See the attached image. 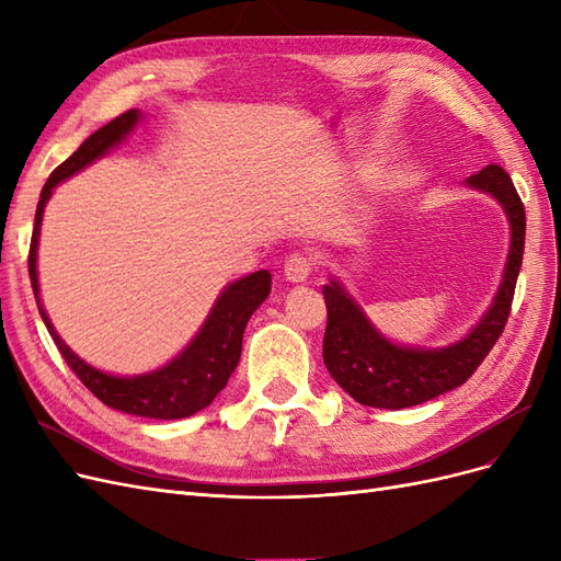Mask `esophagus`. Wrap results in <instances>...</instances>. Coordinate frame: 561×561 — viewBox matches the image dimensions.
Returning <instances> with one entry per match:
<instances>
[{
  "label": "esophagus",
  "instance_id": "34e87169",
  "mask_svg": "<svg viewBox=\"0 0 561 561\" xmlns=\"http://www.w3.org/2000/svg\"><path fill=\"white\" fill-rule=\"evenodd\" d=\"M313 271V260L307 257V254H290L283 266V276L290 283H304Z\"/></svg>",
  "mask_w": 561,
  "mask_h": 561
}]
</instances>
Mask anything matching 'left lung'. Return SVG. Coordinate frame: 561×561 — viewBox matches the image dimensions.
<instances>
[{"instance_id":"left-lung-1","label":"left lung","mask_w":561,"mask_h":561,"mask_svg":"<svg viewBox=\"0 0 561 561\" xmlns=\"http://www.w3.org/2000/svg\"><path fill=\"white\" fill-rule=\"evenodd\" d=\"M468 186L494 196L511 222V250L494 301L461 342L443 348L400 346L383 336L358 301L336 278L322 287L328 328L322 360L332 379L360 404L379 410H404L466 383L494 348L511 316L522 266L526 217L515 184L501 165L489 163L466 180Z\"/></svg>"}]
</instances>
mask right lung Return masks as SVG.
<instances>
[{
	"instance_id": "obj_1",
	"label": "right lung",
	"mask_w": 561,
	"mask_h": 561,
	"mask_svg": "<svg viewBox=\"0 0 561 561\" xmlns=\"http://www.w3.org/2000/svg\"><path fill=\"white\" fill-rule=\"evenodd\" d=\"M142 122L140 110H128L126 114L116 116L107 126L98 128L91 138L81 142V147L75 154L62 161L50 178L46 180L37 213H35V231H32L30 243V283L32 293H35L39 316L48 334L54 336L58 351L62 353L65 363L72 367L75 375L81 379L91 393L112 410H118L133 416L145 419H184L201 412L203 407H208L219 390H222L233 375L236 365L241 358L243 348V332L250 316L260 309V304L271 293V274L268 271H254V274L229 283L222 293H219L217 301L203 322L196 336L192 339L186 348L175 355L171 363L163 367L147 371V375L135 377H116L100 371L93 365L83 363L79 355L67 346L60 334L56 332L54 322L46 316L39 297V278H37V248H39V233H42V217L44 208L54 194L56 186L72 178L75 173L83 171L95 159L105 157L112 147L124 142L130 130Z\"/></svg>"
}]
</instances>
